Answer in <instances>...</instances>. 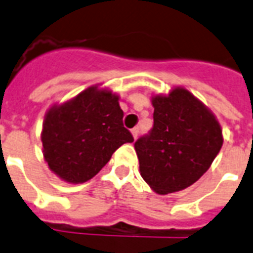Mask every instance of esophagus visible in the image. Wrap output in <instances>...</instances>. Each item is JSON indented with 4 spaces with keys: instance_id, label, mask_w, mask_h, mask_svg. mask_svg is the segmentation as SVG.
I'll return each instance as SVG.
<instances>
[{
    "instance_id": "esophagus-1",
    "label": "esophagus",
    "mask_w": 253,
    "mask_h": 253,
    "mask_svg": "<svg viewBox=\"0 0 253 253\" xmlns=\"http://www.w3.org/2000/svg\"><path fill=\"white\" fill-rule=\"evenodd\" d=\"M130 132H132L133 137H134V138H137V136H138V132H140V129H138V128H133L132 130H130Z\"/></svg>"
}]
</instances>
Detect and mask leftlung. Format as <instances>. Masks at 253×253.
Returning <instances> with one entry per match:
<instances>
[{
	"instance_id": "left-lung-1",
	"label": "left lung",
	"mask_w": 253,
	"mask_h": 253,
	"mask_svg": "<svg viewBox=\"0 0 253 253\" xmlns=\"http://www.w3.org/2000/svg\"><path fill=\"white\" fill-rule=\"evenodd\" d=\"M153 128L134 142L144 181L158 194L189 187L222 148L220 125L185 88L153 97Z\"/></svg>"
}]
</instances>
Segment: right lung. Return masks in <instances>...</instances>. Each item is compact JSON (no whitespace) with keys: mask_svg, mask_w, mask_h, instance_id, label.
<instances>
[{"mask_svg":"<svg viewBox=\"0 0 253 253\" xmlns=\"http://www.w3.org/2000/svg\"><path fill=\"white\" fill-rule=\"evenodd\" d=\"M119 96L89 87L44 117L43 156L48 168L70 183L95 177L133 136L123 124Z\"/></svg>","mask_w":253,"mask_h":253,"instance_id":"obj_1","label":"right lung"}]
</instances>
